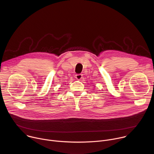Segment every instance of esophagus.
I'll list each match as a JSON object with an SVG mask.
<instances>
[{"mask_svg":"<svg viewBox=\"0 0 154 154\" xmlns=\"http://www.w3.org/2000/svg\"><path fill=\"white\" fill-rule=\"evenodd\" d=\"M82 77H83V75L82 74H79L75 75V78L77 80H80L81 79H82Z\"/></svg>","mask_w":154,"mask_h":154,"instance_id":"obj_1","label":"esophagus"}]
</instances>
